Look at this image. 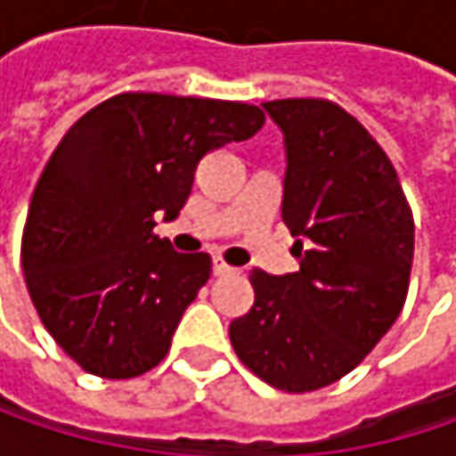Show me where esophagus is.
I'll list each match as a JSON object with an SVG mask.
<instances>
[{"label": "esophagus", "instance_id": "esophagus-1", "mask_svg": "<svg viewBox=\"0 0 456 456\" xmlns=\"http://www.w3.org/2000/svg\"><path fill=\"white\" fill-rule=\"evenodd\" d=\"M214 274H216V277H227V274H234V269H232L229 264H224L222 258H216V261H214Z\"/></svg>", "mask_w": 456, "mask_h": 456}]
</instances>
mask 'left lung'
Instances as JSON below:
<instances>
[{"label": "left lung", "instance_id": "left-lung-1", "mask_svg": "<svg viewBox=\"0 0 456 456\" xmlns=\"http://www.w3.org/2000/svg\"><path fill=\"white\" fill-rule=\"evenodd\" d=\"M285 142L282 222L293 274L250 272L256 304L229 324L240 362L306 394L348 375L402 314L414 222L383 147L324 100L264 102Z\"/></svg>", "mask_w": 456, "mask_h": 456}]
</instances>
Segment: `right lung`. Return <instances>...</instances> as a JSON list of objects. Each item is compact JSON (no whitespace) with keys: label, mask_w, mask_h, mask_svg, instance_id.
Here are the masks:
<instances>
[{"label":"right lung","mask_w":456,"mask_h":456,"mask_svg":"<svg viewBox=\"0 0 456 456\" xmlns=\"http://www.w3.org/2000/svg\"><path fill=\"white\" fill-rule=\"evenodd\" d=\"M261 126L256 105L129 92L60 139L31 198L20 258L49 335L86 372L126 380L168 354L211 256L176 253L152 234L155 216H179L208 150Z\"/></svg>","instance_id":"add662e5"}]
</instances>
